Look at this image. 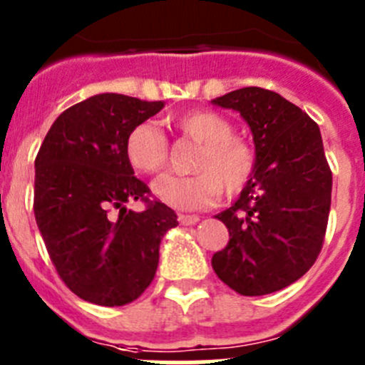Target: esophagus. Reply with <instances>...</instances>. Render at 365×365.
Returning <instances> with one entry per match:
<instances>
[{
  "mask_svg": "<svg viewBox=\"0 0 365 365\" xmlns=\"http://www.w3.org/2000/svg\"><path fill=\"white\" fill-rule=\"evenodd\" d=\"M199 221V215H185V214H180L179 215V222L180 225H185V227H190V225H195V222Z\"/></svg>",
  "mask_w": 365,
  "mask_h": 365,
  "instance_id": "obj_1",
  "label": "esophagus"
}]
</instances>
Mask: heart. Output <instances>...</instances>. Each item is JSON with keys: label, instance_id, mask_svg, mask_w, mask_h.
<instances>
[{"label": "heart", "instance_id": "b5f03b06", "mask_svg": "<svg viewBox=\"0 0 365 365\" xmlns=\"http://www.w3.org/2000/svg\"><path fill=\"white\" fill-rule=\"evenodd\" d=\"M173 130L201 144L192 164V177L164 175L153 182V195L177 210H205L225 192H243L256 170V150L247 138L234 135V124L221 113L195 109L172 120ZM125 159L135 172L159 173L168 164V143L151 124L135 125L125 138Z\"/></svg>", "mask_w": 365, "mask_h": 365}]
</instances>
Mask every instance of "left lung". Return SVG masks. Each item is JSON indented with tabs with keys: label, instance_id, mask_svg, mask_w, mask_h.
<instances>
[{
	"label": "left lung",
	"instance_id": "8db88e82",
	"mask_svg": "<svg viewBox=\"0 0 365 365\" xmlns=\"http://www.w3.org/2000/svg\"><path fill=\"white\" fill-rule=\"evenodd\" d=\"M237 111L256 146V170L215 217L230 241L212 257L221 282L243 296L282 291L307 272L324 245L333 175L320 128L278 93L243 87L212 100Z\"/></svg>",
	"mask_w": 365,
	"mask_h": 365
}]
</instances>
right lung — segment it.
<instances>
[{
    "label": "right lung",
    "mask_w": 365,
    "mask_h": 365,
    "mask_svg": "<svg viewBox=\"0 0 365 365\" xmlns=\"http://www.w3.org/2000/svg\"><path fill=\"white\" fill-rule=\"evenodd\" d=\"M164 108L133 96L102 93L71 106L51 125L38 151L34 215L51 261L78 298L115 307L148 289L159 265L164 234L175 212L155 201L133 175L125 138Z\"/></svg>",
    "instance_id": "obj_1"
}]
</instances>
